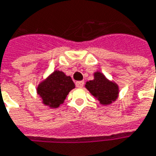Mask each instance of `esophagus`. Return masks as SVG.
<instances>
[{"label":"esophagus","instance_id":"esophagus-1","mask_svg":"<svg viewBox=\"0 0 156 156\" xmlns=\"http://www.w3.org/2000/svg\"><path fill=\"white\" fill-rule=\"evenodd\" d=\"M84 84V82L83 81H78L76 82V86L78 87V88H82Z\"/></svg>","mask_w":156,"mask_h":156}]
</instances>
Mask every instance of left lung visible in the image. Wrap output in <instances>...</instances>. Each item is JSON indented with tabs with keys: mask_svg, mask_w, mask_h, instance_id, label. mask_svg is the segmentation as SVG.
<instances>
[{
	"mask_svg": "<svg viewBox=\"0 0 156 156\" xmlns=\"http://www.w3.org/2000/svg\"><path fill=\"white\" fill-rule=\"evenodd\" d=\"M85 88L104 105L112 104L117 99L119 94L118 85L108 80L101 72L94 73V79L86 83Z\"/></svg>",
	"mask_w": 156,
	"mask_h": 156,
	"instance_id": "1",
	"label": "left lung"
}]
</instances>
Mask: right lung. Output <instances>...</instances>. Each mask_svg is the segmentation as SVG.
Instances as JSON below:
<instances>
[{
  "label": "right lung",
  "instance_id": "obj_1",
  "mask_svg": "<svg viewBox=\"0 0 156 156\" xmlns=\"http://www.w3.org/2000/svg\"><path fill=\"white\" fill-rule=\"evenodd\" d=\"M75 84L70 76L56 70L37 87V94L42 99V103L51 108H57L65 101Z\"/></svg>",
  "mask_w": 156,
  "mask_h": 156
}]
</instances>
